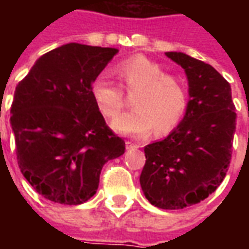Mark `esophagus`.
Returning a JSON list of instances; mask_svg holds the SVG:
<instances>
[{"label": "esophagus", "instance_id": "34e87169", "mask_svg": "<svg viewBox=\"0 0 249 249\" xmlns=\"http://www.w3.org/2000/svg\"><path fill=\"white\" fill-rule=\"evenodd\" d=\"M125 145H126V149H132V148H136L137 145H135L133 142H130V141H126L125 142Z\"/></svg>", "mask_w": 249, "mask_h": 249}]
</instances>
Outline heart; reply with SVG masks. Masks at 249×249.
<instances>
[{
  "instance_id": "obj_1",
  "label": "heart",
  "mask_w": 249,
  "mask_h": 249,
  "mask_svg": "<svg viewBox=\"0 0 249 249\" xmlns=\"http://www.w3.org/2000/svg\"><path fill=\"white\" fill-rule=\"evenodd\" d=\"M113 73L128 90H135L133 107L112 121L110 128L120 135L146 137L156 129L167 135L185 114L188 93L180 77L164 73L160 64L142 54L117 62ZM96 108L107 119L117 116L124 105V94L107 76H98L90 85Z\"/></svg>"
}]
</instances>
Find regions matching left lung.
I'll return each mask as SVG.
<instances>
[{"instance_id":"obj_1","label":"left lung","mask_w":249,"mask_h":249,"mask_svg":"<svg viewBox=\"0 0 249 249\" xmlns=\"http://www.w3.org/2000/svg\"><path fill=\"white\" fill-rule=\"evenodd\" d=\"M165 56L188 80L187 110L169 135L144 148L140 185L161 209H183L203 201L224 180L236 130L231 85L213 66L181 52Z\"/></svg>"}]
</instances>
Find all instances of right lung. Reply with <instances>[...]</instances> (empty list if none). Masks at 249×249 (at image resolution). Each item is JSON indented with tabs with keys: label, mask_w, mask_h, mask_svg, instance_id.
Returning <instances> with one entry per match:
<instances>
[{
	"label": "right lung",
	"mask_w": 249,
	"mask_h": 249,
	"mask_svg": "<svg viewBox=\"0 0 249 249\" xmlns=\"http://www.w3.org/2000/svg\"><path fill=\"white\" fill-rule=\"evenodd\" d=\"M119 49L65 44L41 56L16 87L10 109L21 173L46 200L84 204L100 173L125 152L93 103V80Z\"/></svg>",
	"instance_id": "right-lung-1"
}]
</instances>
